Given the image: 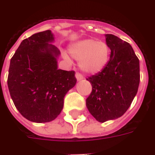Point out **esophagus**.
Segmentation results:
<instances>
[{
	"label": "esophagus",
	"mask_w": 155,
	"mask_h": 155,
	"mask_svg": "<svg viewBox=\"0 0 155 155\" xmlns=\"http://www.w3.org/2000/svg\"><path fill=\"white\" fill-rule=\"evenodd\" d=\"M75 78H76V80H77L78 81H80V80H82L84 79V76H83L80 73H79V72H76V74H75Z\"/></svg>",
	"instance_id": "obj_1"
}]
</instances>
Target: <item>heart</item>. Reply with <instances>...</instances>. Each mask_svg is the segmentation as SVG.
Here are the masks:
<instances>
[{
    "label": "heart",
    "mask_w": 155,
    "mask_h": 155,
    "mask_svg": "<svg viewBox=\"0 0 155 155\" xmlns=\"http://www.w3.org/2000/svg\"><path fill=\"white\" fill-rule=\"evenodd\" d=\"M69 52L75 60H80L79 66L82 71L88 74H96L107 64L110 49L105 41L85 39L71 44ZM66 60L68 57L64 56Z\"/></svg>",
    "instance_id": "b5f03b06"
}]
</instances>
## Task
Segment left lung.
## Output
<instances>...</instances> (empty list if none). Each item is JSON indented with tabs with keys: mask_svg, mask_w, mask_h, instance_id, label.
Here are the masks:
<instances>
[{
	"mask_svg": "<svg viewBox=\"0 0 155 155\" xmlns=\"http://www.w3.org/2000/svg\"><path fill=\"white\" fill-rule=\"evenodd\" d=\"M105 36L110 60L101 71L87 79L92 86L87 107L100 123L118 119L127 110L140 81L139 60L130 44L112 34Z\"/></svg>",
	"mask_w": 155,
	"mask_h": 155,
	"instance_id": "8db88e82",
	"label": "left lung"
}]
</instances>
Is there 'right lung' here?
Masks as SVG:
<instances>
[{
  "mask_svg": "<svg viewBox=\"0 0 155 155\" xmlns=\"http://www.w3.org/2000/svg\"><path fill=\"white\" fill-rule=\"evenodd\" d=\"M50 30L24 40L10 60L8 87L15 107L25 119L48 123L64 107L65 95L76 84L74 71L58 69L60 51Z\"/></svg>",
  "mask_w": 155,
  "mask_h": 155,
  "instance_id": "right-lung-1",
  "label": "right lung"
}]
</instances>
